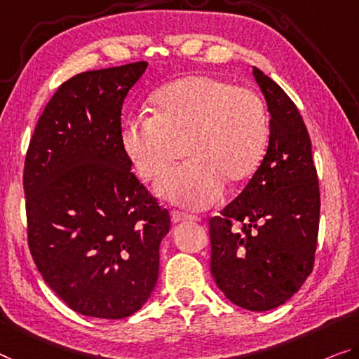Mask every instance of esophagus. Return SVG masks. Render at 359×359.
<instances>
[{
	"label": "esophagus",
	"instance_id": "esophagus-1",
	"mask_svg": "<svg viewBox=\"0 0 359 359\" xmlns=\"http://www.w3.org/2000/svg\"><path fill=\"white\" fill-rule=\"evenodd\" d=\"M198 217L191 213H184L180 210H172V222L173 223H181V222H197Z\"/></svg>",
	"mask_w": 359,
	"mask_h": 359
}]
</instances>
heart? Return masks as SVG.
I'll return each mask as SVG.
<instances>
[{
  "label": "heart",
  "instance_id": "1",
  "mask_svg": "<svg viewBox=\"0 0 359 359\" xmlns=\"http://www.w3.org/2000/svg\"><path fill=\"white\" fill-rule=\"evenodd\" d=\"M269 118L263 99L245 86L210 75H191L154 97V114L126 120L123 146L136 172L154 180L184 141L191 158L157 181L158 196L205 208L223 194L226 180L250 176L266 154Z\"/></svg>",
  "mask_w": 359,
  "mask_h": 359
}]
</instances>
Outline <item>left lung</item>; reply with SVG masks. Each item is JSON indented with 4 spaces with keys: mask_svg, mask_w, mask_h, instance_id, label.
Returning a JSON list of instances; mask_svg holds the SVG:
<instances>
[{
    "mask_svg": "<svg viewBox=\"0 0 359 359\" xmlns=\"http://www.w3.org/2000/svg\"><path fill=\"white\" fill-rule=\"evenodd\" d=\"M252 72L271 115L268 151L244 191L208 219L210 271L234 305L266 311L287 302L313 271L321 197L299 109L268 75Z\"/></svg>",
    "mask_w": 359,
    "mask_h": 359,
    "instance_id": "left-lung-1",
    "label": "left lung"
}]
</instances>
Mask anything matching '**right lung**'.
<instances>
[{
  "label": "right lung",
  "mask_w": 359,
  "mask_h": 359,
  "mask_svg": "<svg viewBox=\"0 0 359 359\" xmlns=\"http://www.w3.org/2000/svg\"><path fill=\"white\" fill-rule=\"evenodd\" d=\"M147 62L90 70L57 88L24 162L27 241L48 287L76 313L122 319L158 278L170 213L131 172L122 106Z\"/></svg>",
  "instance_id": "add662e5"
}]
</instances>
